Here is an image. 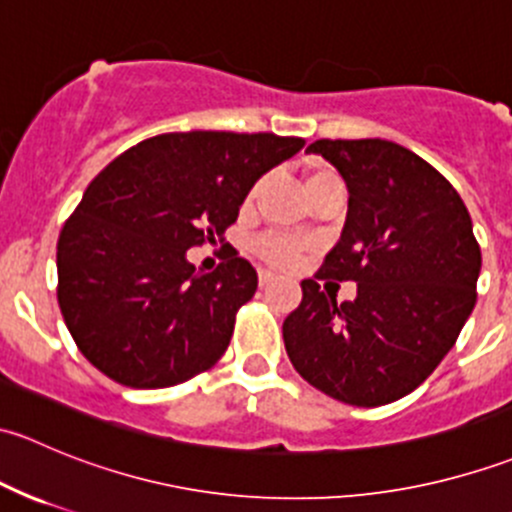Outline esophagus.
<instances>
[{
    "mask_svg": "<svg viewBox=\"0 0 512 512\" xmlns=\"http://www.w3.org/2000/svg\"><path fill=\"white\" fill-rule=\"evenodd\" d=\"M275 282V275L267 270H260V287H270Z\"/></svg>",
    "mask_w": 512,
    "mask_h": 512,
    "instance_id": "obj_1",
    "label": "esophagus"
}]
</instances>
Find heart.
<instances>
[{"mask_svg": "<svg viewBox=\"0 0 512 512\" xmlns=\"http://www.w3.org/2000/svg\"><path fill=\"white\" fill-rule=\"evenodd\" d=\"M262 185H265V180H257V183L252 185L247 200H255L257 195H260ZM332 188H344L342 178H339L332 168H327V165H312V168L307 170L309 198L314 200L319 193ZM252 252H255L262 262H267V265L280 267V270H289V267H294L299 260H302L307 247H304V242L294 240V237L267 232V235H260L255 242H252Z\"/></svg>", "mask_w": 512, "mask_h": 512, "instance_id": "1", "label": "heart"}]
</instances>
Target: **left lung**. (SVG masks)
<instances>
[{"label":"left lung","mask_w":512,"mask_h":512,"mask_svg":"<svg viewBox=\"0 0 512 512\" xmlns=\"http://www.w3.org/2000/svg\"><path fill=\"white\" fill-rule=\"evenodd\" d=\"M307 151L337 165L349 210L342 240L282 324L287 356L332 399L391 404L433 374L476 307L471 215L456 188L399 143L322 138ZM319 279H352L357 297L337 303Z\"/></svg>","instance_id":"1"}]
</instances>
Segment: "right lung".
Segmentation results:
<instances>
[{
  "instance_id": "right-lung-1",
  "label": "right lung",
  "mask_w": 512,
  "mask_h": 512,
  "mask_svg": "<svg viewBox=\"0 0 512 512\" xmlns=\"http://www.w3.org/2000/svg\"><path fill=\"white\" fill-rule=\"evenodd\" d=\"M302 146L275 133H160L91 180L61 227L56 297L101 374L165 389L218 364L257 272L227 245L223 262L200 275L185 250L223 242L257 178Z\"/></svg>"
}]
</instances>
